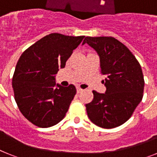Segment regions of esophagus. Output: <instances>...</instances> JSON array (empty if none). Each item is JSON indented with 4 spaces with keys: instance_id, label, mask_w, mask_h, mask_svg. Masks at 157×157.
<instances>
[{
    "instance_id": "34e87169",
    "label": "esophagus",
    "mask_w": 157,
    "mask_h": 157,
    "mask_svg": "<svg viewBox=\"0 0 157 157\" xmlns=\"http://www.w3.org/2000/svg\"><path fill=\"white\" fill-rule=\"evenodd\" d=\"M82 91H84V90H82V89L80 88V87H77V93H78V94H79V93L82 92Z\"/></svg>"
}]
</instances>
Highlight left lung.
<instances>
[{
    "instance_id": "1",
    "label": "left lung",
    "mask_w": 157,
    "mask_h": 157,
    "mask_svg": "<svg viewBox=\"0 0 157 157\" xmlns=\"http://www.w3.org/2000/svg\"><path fill=\"white\" fill-rule=\"evenodd\" d=\"M100 56L101 73L105 75V94L93 90L94 99L86 104L90 120L97 126L110 129L131 117L143 98L144 76L141 65L129 48L113 37H86Z\"/></svg>"
}]
</instances>
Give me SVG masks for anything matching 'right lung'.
Segmentation results:
<instances>
[{
  "instance_id": "right-lung-1",
  "label": "right lung",
  "mask_w": 157,
  "mask_h": 157,
  "mask_svg": "<svg viewBox=\"0 0 157 157\" xmlns=\"http://www.w3.org/2000/svg\"><path fill=\"white\" fill-rule=\"evenodd\" d=\"M85 36L52 33L22 53L16 64L12 88L17 106L27 120L38 127L56 125L64 118L76 94L74 85L55 87V75L63 68Z\"/></svg>"
}]
</instances>
